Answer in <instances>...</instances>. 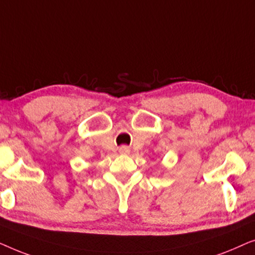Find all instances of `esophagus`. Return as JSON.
<instances>
[{"label":"esophagus","mask_w":255,"mask_h":255,"mask_svg":"<svg viewBox=\"0 0 255 255\" xmlns=\"http://www.w3.org/2000/svg\"><path fill=\"white\" fill-rule=\"evenodd\" d=\"M120 152L123 153V154H128V153H130V149H128V147H127V146H122L120 148Z\"/></svg>","instance_id":"34e87169"}]
</instances>
